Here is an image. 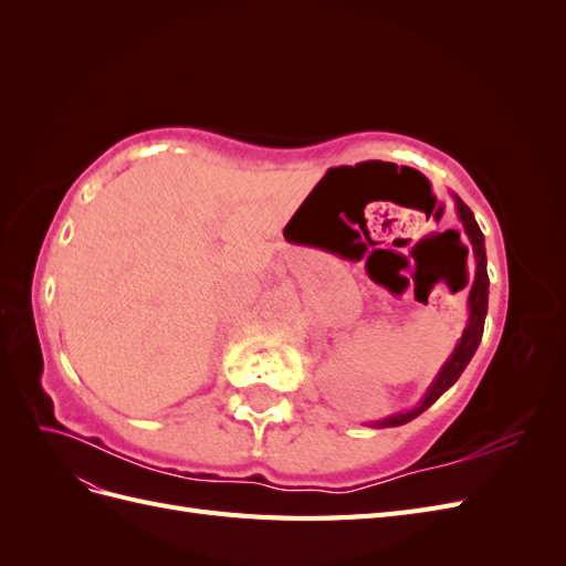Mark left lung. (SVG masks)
I'll use <instances>...</instances> for the list:
<instances>
[{
	"mask_svg": "<svg viewBox=\"0 0 566 566\" xmlns=\"http://www.w3.org/2000/svg\"><path fill=\"white\" fill-rule=\"evenodd\" d=\"M453 202H455V214L458 221L462 224V233H465L470 248L462 245L465 250V260L468 254H472V262H474V276L470 283V293H468V323H465V331H462L460 339L455 342V349L451 352V356L447 358V364H443L437 373V378L432 380V385L427 387V391L422 394V399L418 401V406L401 410V413H394L389 418L382 420H375L370 422V427H399L406 424L413 418H418L422 410L430 408L443 391L449 387L455 385V380L462 375V370L468 368V364L472 361V356L479 347V342H482V333H484V318H486V310H489V273H486V248H484V233L479 229L476 219L472 214V210L468 208L465 202H462L455 193H451ZM460 241V233L453 231ZM468 285V273L465 279L460 281L458 290H462Z\"/></svg>",
	"mask_w": 566,
	"mask_h": 566,
	"instance_id": "obj_1",
	"label": "left lung"
}]
</instances>
